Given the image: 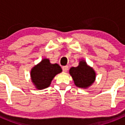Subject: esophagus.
<instances>
[{"mask_svg":"<svg viewBox=\"0 0 125 125\" xmlns=\"http://www.w3.org/2000/svg\"><path fill=\"white\" fill-rule=\"evenodd\" d=\"M62 70L63 72H67L68 70V66H65L62 67Z\"/></svg>","mask_w":125,"mask_h":125,"instance_id":"1","label":"esophagus"}]
</instances>
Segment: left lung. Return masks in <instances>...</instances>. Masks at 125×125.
Masks as SVG:
<instances>
[{
    "instance_id": "1",
    "label": "left lung",
    "mask_w": 125,
    "mask_h": 125,
    "mask_svg": "<svg viewBox=\"0 0 125 125\" xmlns=\"http://www.w3.org/2000/svg\"><path fill=\"white\" fill-rule=\"evenodd\" d=\"M69 73L75 86L83 89H86L91 86L96 78L95 71L83 59L79 61L77 67L71 68Z\"/></svg>"
}]
</instances>
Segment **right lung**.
<instances>
[{
  "label": "right lung",
  "instance_id": "1",
  "mask_svg": "<svg viewBox=\"0 0 125 125\" xmlns=\"http://www.w3.org/2000/svg\"><path fill=\"white\" fill-rule=\"evenodd\" d=\"M62 72L57 63H51L50 59L44 58L32 68L30 73L31 82L37 89H43L50 86L54 77Z\"/></svg>",
  "mask_w": 125,
  "mask_h": 125
}]
</instances>
